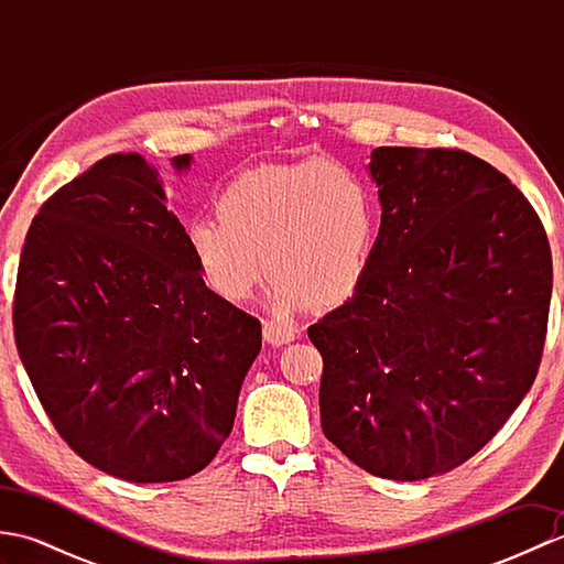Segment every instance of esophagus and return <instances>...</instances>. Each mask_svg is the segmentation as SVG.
I'll list each match as a JSON object with an SVG mask.
<instances>
[{
  "label": "esophagus",
  "instance_id": "34e87169",
  "mask_svg": "<svg viewBox=\"0 0 564 564\" xmlns=\"http://www.w3.org/2000/svg\"><path fill=\"white\" fill-rule=\"evenodd\" d=\"M297 337V329L289 325H279V322H263V341L271 346H283L291 344Z\"/></svg>",
  "mask_w": 564,
  "mask_h": 564
}]
</instances>
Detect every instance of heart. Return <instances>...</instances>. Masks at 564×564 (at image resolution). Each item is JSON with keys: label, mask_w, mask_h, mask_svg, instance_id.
<instances>
[{"label": "heart", "mask_w": 564, "mask_h": 564, "mask_svg": "<svg viewBox=\"0 0 564 564\" xmlns=\"http://www.w3.org/2000/svg\"><path fill=\"white\" fill-rule=\"evenodd\" d=\"M376 235L373 191L334 160L251 170L227 186L218 218L186 225L188 251L210 289L245 303L269 269V307L279 317L315 301H349L370 267Z\"/></svg>", "instance_id": "obj_1"}]
</instances>
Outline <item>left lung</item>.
I'll return each instance as SVG.
<instances>
[{
  "instance_id": "1",
  "label": "left lung",
  "mask_w": 564,
  "mask_h": 564,
  "mask_svg": "<svg viewBox=\"0 0 564 564\" xmlns=\"http://www.w3.org/2000/svg\"><path fill=\"white\" fill-rule=\"evenodd\" d=\"M361 285L307 329L322 431L386 480H426L505 426L541 366L553 259L531 203L463 150L376 148Z\"/></svg>"
}]
</instances>
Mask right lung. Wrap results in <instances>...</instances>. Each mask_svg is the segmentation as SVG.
<instances>
[{
	"label": "right lung",
	"instance_id": "add662e5",
	"mask_svg": "<svg viewBox=\"0 0 564 564\" xmlns=\"http://www.w3.org/2000/svg\"><path fill=\"white\" fill-rule=\"evenodd\" d=\"M172 166L186 172L191 154ZM14 337L67 446L145 485L186 480L220 451L261 322L208 289L158 170L128 152L99 160L33 218Z\"/></svg>",
	"mask_w": 564,
	"mask_h": 564
}]
</instances>
